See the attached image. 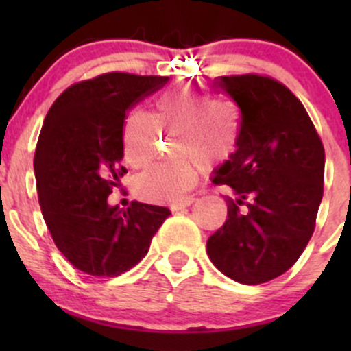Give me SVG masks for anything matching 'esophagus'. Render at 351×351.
<instances>
[{"mask_svg": "<svg viewBox=\"0 0 351 351\" xmlns=\"http://www.w3.org/2000/svg\"><path fill=\"white\" fill-rule=\"evenodd\" d=\"M193 200H195V198L193 197H185V198H182V200H176V202H173L171 205H169V207H171V210H182V208H185V207H189V205H192L193 204Z\"/></svg>", "mask_w": 351, "mask_h": 351, "instance_id": "obj_1", "label": "esophagus"}]
</instances>
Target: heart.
<instances>
[{
  "label": "heart",
  "mask_w": 351,
  "mask_h": 351,
  "mask_svg": "<svg viewBox=\"0 0 351 351\" xmlns=\"http://www.w3.org/2000/svg\"><path fill=\"white\" fill-rule=\"evenodd\" d=\"M158 130L173 134L171 161L154 162L136 180L144 197L180 200L197 183L205 162L224 161L236 151L239 122L234 108L197 88L176 86L156 98L151 117L130 112L122 123V156L132 168H143L154 154Z\"/></svg>",
  "instance_id": "1"
}]
</instances>
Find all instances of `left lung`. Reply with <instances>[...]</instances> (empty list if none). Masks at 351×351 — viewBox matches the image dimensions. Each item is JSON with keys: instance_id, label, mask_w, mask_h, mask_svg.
<instances>
[{"instance_id": "8db88e82", "label": "left lung", "mask_w": 351, "mask_h": 351, "mask_svg": "<svg viewBox=\"0 0 351 351\" xmlns=\"http://www.w3.org/2000/svg\"><path fill=\"white\" fill-rule=\"evenodd\" d=\"M239 107L238 149L214 173L228 185V219L207 241L212 263L232 280L265 284L285 274L316 228L324 147L299 98L260 74L219 76ZM246 204L248 210L239 213Z\"/></svg>"}]
</instances>
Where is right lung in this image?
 <instances>
[{"mask_svg": "<svg viewBox=\"0 0 351 351\" xmlns=\"http://www.w3.org/2000/svg\"><path fill=\"white\" fill-rule=\"evenodd\" d=\"M168 83L166 76L105 73L71 84L52 104L34 156L38 204L56 246L77 270L119 277L149 251L171 212L107 198L127 173L122 123L127 110Z\"/></svg>", "mask_w": 351, "mask_h": 351, "instance_id": "1", "label": "right lung"}]
</instances>
